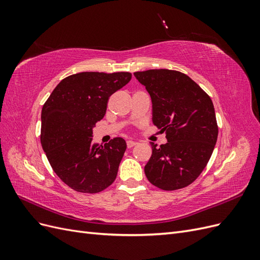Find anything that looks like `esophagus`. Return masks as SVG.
<instances>
[{"label":"esophagus","mask_w":260,"mask_h":260,"mask_svg":"<svg viewBox=\"0 0 260 260\" xmlns=\"http://www.w3.org/2000/svg\"><path fill=\"white\" fill-rule=\"evenodd\" d=\"M135 145H137V142H136V141H131V140L127 141V146H128L129 148L133 147V146H135Z\"/></svg>","instance_id":"34e87169"}]
</instances>
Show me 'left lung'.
<instances>
[{"label":"left lung","instance_id":"left-lung-1","mask_svg":"<svg viewBox=\"0 0 260 260\" xmlns=\"http://www.w3.org/2000/svg\"><path fill=\"white\" fill-rule=\"evenodd\" d=\"M152 100V120L167 143L151 142L144 167L149 182L165 191L179 190L198 178L214 151L218 127L214 104L190 77L169 69L135 73Z\"/></svg>","mask_w":260,"mask_h":260}]
</instances>
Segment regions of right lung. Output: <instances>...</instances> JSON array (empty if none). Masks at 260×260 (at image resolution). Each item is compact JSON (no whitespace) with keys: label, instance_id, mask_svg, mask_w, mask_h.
Segmentation results:
<instances>
[{"label":"right lung","instance_id":"obj_1","mask_svg":"<svg viewBox=\"0 0 260 260\" xmlns=\"http://www.w3.org/2000/svg\"><path fill=\"white\" fill-rule=\"evenodd\" d=\"M130 80V73L75 74L44 103L42 148L55 174L73 190L99 193L115 181L127 143L122 138L93 143V128L105 116L108 98Z\"/></svg>","mask_w":260,"mask_h":260}]
</instances>
